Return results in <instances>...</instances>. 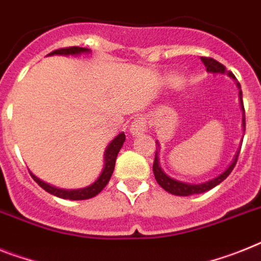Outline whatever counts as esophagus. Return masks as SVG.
<instances>
[{
  "mask_svg": "<svg viewBox=\"0 0 261 261\" xmlns=\"http://www.w3.org/2000/svg\"><path fill=\"white\" fill-rule=\"evenodd\" d=\"M147 131V123H146V120L143 118L138 117L135 118L130 124V133L131 135H139L143 134Z\"/></svg>",
  "mask_w": 261,
  "mask_h": 261,
  "instance_id": "obj_1",
  "label": "esophagus"
}]
</instances>
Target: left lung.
Listing matches in <instances>:
<instances>
[{
	"label": "left lung",
	"instance_id": "1",
	"mask_svg": "<svg viewBox=\"0 0 261 261\" xmlns=\"http://www.w3.org/2000/svg\"><path fill=\"white\" fill-rule=\"evenodd\" d=\"M201 61L207 67V71L214 74H227L228 76L233 78L235 80V75L231 73V71H227L225 70L224 65H222L220 62H218L214 58H210V57H201ZM238 87L240 89V83H236ZM239 98H240V105H242V110H243V128H246V117H244V105H243V94L242 90H239ZM158 143V142H156ZM159 146V144H158ZM239 152L240 150H238L236 152L235 158H233V161L232 163L229 164L228 168L225 170L224 172L216 176V178L211 179L208 181H204V183H200V185H190V183H183V181L175 180V179L170 178L168 175L164 174V171L162 170V167L159 166V158H158V154H159V151L156 148V152H155V159H154V164H152V171H154L155 179H156L158 185L161 186L162 188H164L166 191L170 192L172 195H178V196H190V195H195V194H201V192L210 191L211 188L216 187L219 183H222L235 167L236 162H238L239 158Z\"/></svg>",
	"mask_w": 261,
	"mask_h": 261
}]
</instances>
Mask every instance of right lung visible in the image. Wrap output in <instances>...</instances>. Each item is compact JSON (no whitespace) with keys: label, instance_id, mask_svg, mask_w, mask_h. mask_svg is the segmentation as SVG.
Returning a JSON list of instances; mask_svg holds the SVG:
<instances>
[{"label":"right lung","instance_id":"right-lung-1","mask_svg":"<svg viewBox=\"0 0 261 261\" xmlns=\"http://www.w3.org/2000/svg\"><path fill=\"white\" fill-rule=\"evenodd\" d=\"M82 53H90L89 49L86 47H78V46H71V47H63V49L54 50L49 54V56H54V54H60V56H78V54H82ZM126 139V135L124 133H120L119 135L114 138L113 141L110 142V144L107 146L106 151H105V167L103 171L100 172L99 178L94 181L93 185L87 186L85 188H80V190H62V188H57L54 186H50L45 181H42L41 179H38L36 175H32V178L38 183V186L47 191L49 194L54 195V196H58V198L62 199H69V200H85V199L94 198L95 195L99 194L106 185L110 180L111 175H113L114 167H115V161H117L118 152L123 146V142Z\"/></svg>","mask_w":261,"mask_h":261}]
</instances>
